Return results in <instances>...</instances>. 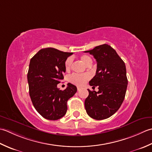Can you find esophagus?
I'll list each match as a JSON object with an SVG mask.
<instances>
[{
  "label": "esophagus",
  "instance_id": "esophagus-1",
  "mask_svg": "<svg viewBox=\"0 0 152 152\" xmlns=\"http://www.w3.org/2000/svg\"><path fill=\"white\" fill-rule=\"evenodd\" d=\"M80 90V87H79V86H78V87H77V91H79Z\"/></svg>",
  "mask_w": 152,
  "mask_h": 152
}]
</instances>
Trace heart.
<instances>
[{"label": "heart", "instance_id": "1", "mask_svg": "<svg viewBox=\"0 0 152 152\" xmlns=\"http://www.w3.org/2000/svg\"><path fill=\"white\" fill-rule=\"evenodd\" d=\"M80 60L83 61V63L86 65H88L92 62L91 58L87 55H83L80 56ZM72 58L69 57L65 61V67L67 70L69 69L72 64ZM90 78V75L88 74H76L73 73L69 77V80L73 83L78 86H82Z\"/></svg>", "mask_w": 152, "mask_h": 152}]
</instances>
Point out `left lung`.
Here are the masks:
<instances>
[{
	"label": "left lung",
	"instance_id": "8db88e82",
	"mask_svg": "<svg viewBox=\"0 0 152 152\" xmlns=\"http://www.w3.org/2000/svg\"><path fill=\"white\" fill-rule=\"evenodd\" d=\"M92 54L97 62L95 76L89 81L92 88L85 101V110L92 119L102 120L115 113L121 106L125 96L128 80L126 66L116 51L107 44L85 51Z\"/></svg>",
	"mask_w": 152,
	"mask_h": 152
}]
</instances>
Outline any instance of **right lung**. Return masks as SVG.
I'll use <instances>...</instances> for the list:
<instances>
[{
  "instance_id": "1",
  "label": "right lung",
  "mask_w": 152,
  "mask_h": 152,
  "mask_svg": "<svg viewBox=\"0 0 152 152\" xmlns=\"http://www.w3.org/2000/svg\"><path fill=\"white\" fill-rule=\"evenodd\" d=\"M72 54L54 48H42L30 60L27 73L29 95L37 112L46 119L57 120L66 115L67 102L77 91L71 83L64 91L57 87L64 79L65 61Z\"/></svg>"
}]
</instances>
